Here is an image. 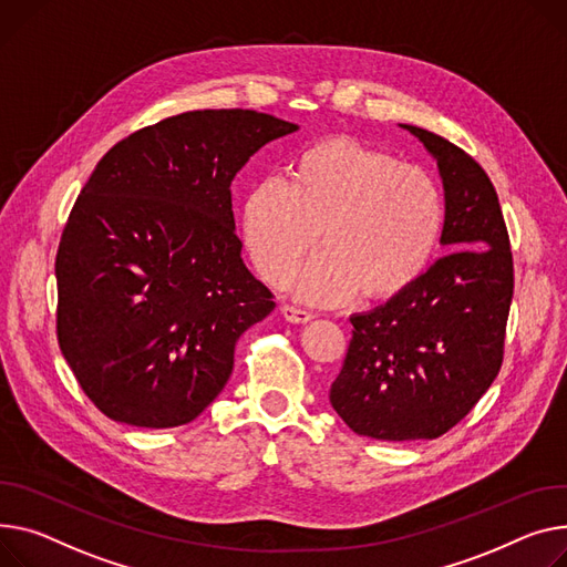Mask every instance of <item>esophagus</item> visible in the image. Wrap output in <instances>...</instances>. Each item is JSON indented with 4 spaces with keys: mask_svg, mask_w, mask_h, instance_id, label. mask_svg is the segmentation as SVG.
<instances>
[{
    "mask_svg": "<svg viewBox=\"0 0 567 567\" xmlns=\"http://www.w3.org/2000/svg\"><path fill=\"white\" fill-rule=\"evenodd\" d=\"M280 312H282V317H285L289 323H308V321L315 319L312 312H306V310L293 308V306H282Z\"/></svg>",
    "mask_w": 567,
    "mask_h": 567,
    "instance_id": "esophagus-1",
    "label": "esophagus"
}]
</instances>
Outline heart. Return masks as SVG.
Wrapping results in <instances>:
<instances>
[{"instance_id":"obj_1","label":"heart","mask_w":567,"mask_h":567,"mask_svg":"<svg viewBox=\"0 0 567 567\" xmlns=\"http://www.w3.org/2000/svg\"><path fill=\"white\" fill-rule=\"evenodd\" d=\"M444 223L435 179L349 136L298 150L282 179H261L241 205V235L257 271L278 282L315 241L323 252L287 276L317 306L360 296L381 303L426 271Z\"/></svg>"}]
</instances>
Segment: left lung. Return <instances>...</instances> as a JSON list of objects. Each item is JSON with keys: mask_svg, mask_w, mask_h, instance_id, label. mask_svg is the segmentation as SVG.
Instances as JSON below:
<instances>
[{"mask_svg": "<svg viewBox=\"0 0 567 567\" xmlns=\"http://www.w3.org/2000/svg\"><path fill=\"white\" fill-rule=\"evenodd\" d=\"M435 159L444 188L440 244L451 250L410 289L351 317L353 339L330 403L373 440H433L497 379L513 298V255L485 171L446 138L399 125Z\"/></svg>", "mask_w": 567, "mask_h": 567, "instance_id": "left-lung-1", "label": "left lung"}]
</instances>
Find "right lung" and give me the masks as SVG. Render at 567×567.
I'll return each instance as SVG.
<instances>
[{
	"label": "right lung",
	"instance_id": "add662e5",
	"mask_svg": "<svg viewBox=\"0 0 567 567\" xmlns=\"http://www.w3.org/2000/svg\"><path fill=\"white\" fill-rule=\"evenodd\" d=\"M298 125L186 111L100 159L56 252L59 347L113 422L171 429L220 394L237 339L276 308L241 259L230 184Z\"/></svg>",
	"mask_w": 567,
	"mask_h": 567
}]
</instances>
